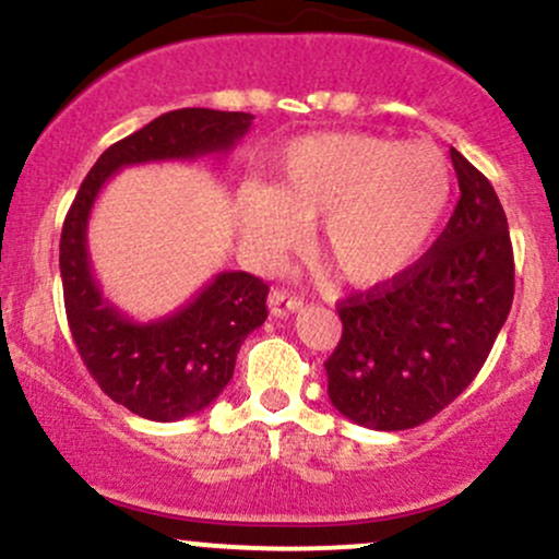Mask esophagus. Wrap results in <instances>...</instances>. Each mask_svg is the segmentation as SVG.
Masks as SVG:
<instances>
[{"label": "esophagus", "mask_w": 559, "mask_h": 559, "mask_svg": "<svg viewBox=\"0 0 559 559\" xmlns=\"http://www.w3.org/2000/svg\"><path fill=\"white\" fill-rule=\"evenodd\" d=\"M301 301L299 297H294V294L288 292H271V297H267V307H271V316L275 318H284V316H292V312H299L301 310Z\"/></svg>", "instance_id": "esophagus-1"}]
</instances>
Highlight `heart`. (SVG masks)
Segmentation results:
<instances>
[{"mask_svg": "<svg viewBox=\"0 0 559 559\" xmlns=\"http://www.w3.org/2000/svg\"><path fill=\"white\" fill-rule=\"evenodd\" d=\"M452 189V165L431 144L349 131L301 136L284 150L267 189L241 186V236L271 260L320 221V254L346 284L378 286L426 254Z\"/></svg>", "mask_w": 559, "mask_h": 559, "instance_id": "b5f03b06", "label": "heart"}]
</instances>
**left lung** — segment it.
Wrapping results in <instances>:
<instances>
[{"label":"left lung","mask_w":559,"mask_h":559,"mask_svg":"<svg viewBox=\"0 0 559 559\" xmlns=\"http://www.w3.org/2000/svg\"><path fill=\"white\" fill-rule=\"evenodd\" d=\"M460 202L402 275L338 305L342 342L325 360L331 404L352 423L404 431L457 400L484 368L515 294L497 191L457 150Z\"/></svg>","instance_id":"left-lung-1"}]
</instances>
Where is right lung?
Here are the masks:
<instances>
[{"label": "right lung", "instance_id": "obj_1", "mask_svg": "<svg viewBox=\"0 0 559 559\" xmlns=\"http://www.w3.org/2000/svg\"><path fill=\"white\" fill-rule=\"evenodd\" d=\"M254 115L186 107L159 115L102 152L70 204L60 236L68 325L99 389L146 420L173 423L202 413L234 378L243 338L267 318V284L223 271L170 316L128 318L102 292L88 258V217L115 173L146 163L226 157Z\"/></svg>", "mask_w": 559, "mask_h": 559}]
</instances>
